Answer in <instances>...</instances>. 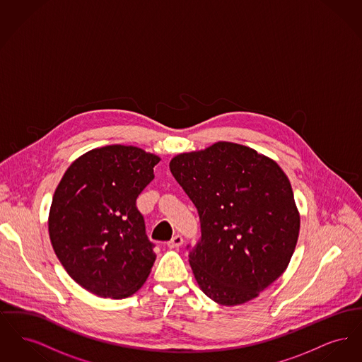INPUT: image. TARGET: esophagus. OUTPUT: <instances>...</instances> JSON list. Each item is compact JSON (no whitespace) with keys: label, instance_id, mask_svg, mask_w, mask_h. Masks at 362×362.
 <instances>
[{"label":"esophagus","instance_id":"obj_1","mask_svg":"<svg viewBox=\"0 0 362 362\" xmlns=\"http://www.w3.org/2000/svg\"><path fill=\"white\" fill-rule=\"evenodd\" d=\"M182 244H183V238H182L180 235L173 236V239L167 243V245H168L170 248H179Z\"/></svg>","mask_w":362,"mask_h":362}]
</instances>
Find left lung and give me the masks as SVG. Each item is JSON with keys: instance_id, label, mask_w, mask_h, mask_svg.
Masks as SVG:
<instances>
[{"instance_id": "1", "label": "left lung", "mask_w": 362, "mask_h": 362, "mask_svg": "<svg viewBox=\"0 0 362 362\" xmlns=\"http://www.w3.org/2000/svg\"><path fill=\"white\" fill-rule=\"evenodd\" d=\"M170 170L199 214L201 239L189 260L202 292L226 307L258 297L286 270L298 239L288 176L233 142L175 156Z\"/></svg>"}]
</instances>
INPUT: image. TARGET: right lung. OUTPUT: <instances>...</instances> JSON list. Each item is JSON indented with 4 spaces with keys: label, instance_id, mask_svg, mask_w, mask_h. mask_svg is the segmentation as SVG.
<instances>
[{
    "label": "right lung",
    "instance_id": "add662e5",
    "mask_svg": "<svg viewBox=\"0 0 362 362\" xmlns=\"http://www.w3.org/2000/svg\"><path fill=\"white\" fill-rule=\"evenodd\" d=\"M158 156L108 145L71 163L52 197L49 233L55 255L80 286L124 298L155 263L138 195L153 179Z\"/></svg>",
    "mask_w": 362,
    "mask_h": 362
}]
</instances>
